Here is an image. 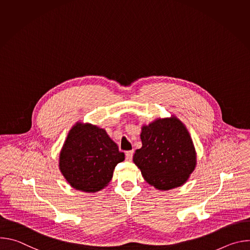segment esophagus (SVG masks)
I'll use <instances>...</instances> for the list:
<instances>
[{
    "instance_id": "34e87169",
    "label": "esophagus",
    "mask_w": 250,
    "mask_h": 250,
    "mask_svg": "<svg viewBox=\"0 0 250 250\" xmlns=\"http://www.w3.org/2000/svg\"><path fill=\"white\" fill-rule=\"evenodd\" d=\"M132 155H133V151L132 150H129V151H126L125 152V159L127 161H130L132 159Z\"/></svg>"
}]
</instances>
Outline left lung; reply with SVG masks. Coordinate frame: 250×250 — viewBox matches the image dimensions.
<instances>
[{"label": "left lung", "instance_id": "1", "mask_svg": "<svg viewBox=\"0 0 250 250\" xmlns=\"http://www.w3.org/2000/svg\"><path fill=\"white\" fill-rule=\"evenodd\" d=\"M142 146L135 150L134 164L145 180L158 190L182 186L195 170L197 155L185 125L176 117L156 119L142 125Z\"/></svg>", "mask_w": 250, "mask_h": 250}]
</instances>
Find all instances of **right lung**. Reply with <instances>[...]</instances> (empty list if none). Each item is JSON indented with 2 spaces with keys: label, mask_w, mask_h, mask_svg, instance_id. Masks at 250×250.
Listing matches in <instances>:
<instances>
[{
  "label": "right lung",
  "mask_w": 250,
  "mask_h": 250,
  "mask_svg": "<svg viewBox=\"0 0 250 250\" xmlns=\"http://www.w3.org/2000/svg\"><path fill=\"white\" fill-rule=\"evenodd\" d=\"M125 160L104 128L77 123L70 129L59 155V169L76 190L95 193L108 186L115 167Z\"/></svg>",
  "instance_id": "right-lung-1"
}]
</instances>
